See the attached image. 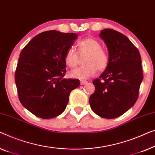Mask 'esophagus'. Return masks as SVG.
I'll use <instances>...</instances> for the list:
<instances>
[{
    "label": "esophagus",
    "mask_w": 155,
    "mask_h": 155,
    "mask_svg": "<svg viewBox=\"0 0 155 155\" xmlns=\"http://www.w3.org/2000/svg\"><path fill=\"white\" fill-rule=\"evenodd\" d=\"M87 82L86 81H85V80H81L80 81V84H81V85H84V84H87Z\"/></svg>",
    "instance_id": "34e87169"
}]
</instances>
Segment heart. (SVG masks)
Returning a JSON list of instances; mask_svg holds the SVG:
<instances>
[{
    "label": "heart",
    "instance_id": "obj_1",
    "mask_svg": "<svg viewBox=\"0 0 155 155\" xmlns=\"http://www.w3.org/2000/svg\"><path fill=\"white\" fill-rule=\"evenodd\" d=\"M80 54H87L84 60L86 64L78 67L71 71V77L73 78L85 79L92 77L97 73V69L104 70L109 64V56L102 45L95 38H86L78 41L77 43ZM65 64L69 67L77 66L78 57L73 48H69L64 55Z\"/></svg>",
    "mask_w": 155,
    "mask_h": 155
}]
</instances>
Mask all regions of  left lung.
<instances>
[{"mask_svg": "<svg viewBox=\"0 0 155 155\" xmlns=\"http://www.w3.org/2000/svg\"><path fill=\"white\" fill-rule=\"evenodd\" d=\"M99 36L107 48L109 64L93 81L95 89L89 103L98 116L114 119L127 112L138 99L143 79L141 58L136 46L120 32L105 29Z\"/></svg>", "mask_w": 155, "mask_h": 155, "instance_id": "obj_1", "label": "left lung"}]
</instances>
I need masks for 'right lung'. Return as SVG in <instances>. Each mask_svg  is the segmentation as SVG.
<instances>
[{
  "label": "right lung",
  "instance_id": "add662e5",
  "mask_svg": "<svg viewBox=\"0 0 155 155\" xmlns=\"http://www.w3.org/2000/svg\"><path fill=\"white\" fill-rule=\"evenodd\" d=\"M74 33L51 30L34 37L21 51L15 71L19 101L42 119H51L64 112L71 91L79 80L63 78L64 58L77 38Z\"/></svg>",
  "mask_w": 155,
  "mask_h": 155
}]
</instances>
